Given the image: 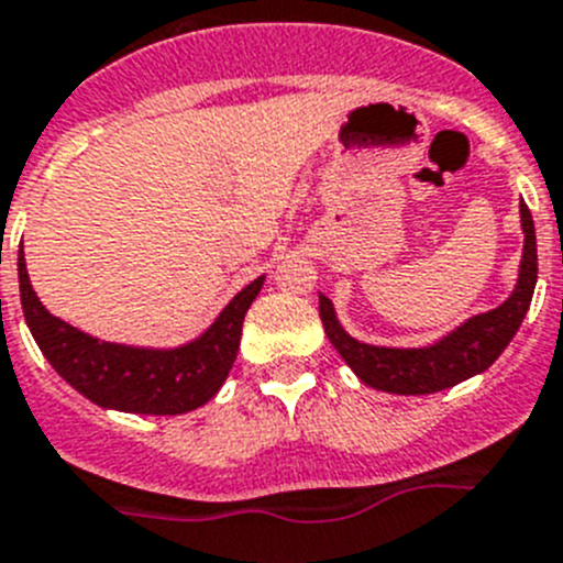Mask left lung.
Masks as SVG:
<instances>
[{
    "label": "left lung",
    "instance_id": "8db88e82",
    "mask_svg": "<svg viewBox=\"0 0 563 563\" xmlns=\"http://www.w3.org/2000/svg\"><path fill=\"white\" fill-rule=\"evenodd\" d=\"M519 220H522L525 247L519 260V276L514 292L499 307L472 316L446 332L443 338L432 340L430 345H412V349H396V345H374L352 338L338 321L334 303L323 292L321 321L327 338L338 349L345 365L363 379L368 388L385 390L399 396H424L446 390L463 383L468 376H477L494 365V360L508 349L514 334L522 327L533 301L536 278H539V256H536V229L530 209L519 203Z\"/></svg>",
    "mask_w": 563,
    "mask_h": 563
}]
</instances>
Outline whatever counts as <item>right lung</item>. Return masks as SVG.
<instances>
[{
	"instance_id": "add662e5",
	"label": "right lung",
	"mask_w": 563,
	"mask_h": 563,
	"mask_svg": "<svg viewBox=\"0 0 563 563\" xmlns=\"http://www.w3.org/2000/svg\"><path fill=\"white\" fill-rule=\"evenodd\" d=\"M265 276L242 287L198 338L169 349L100 340L60 321L35 296L19 247V292L24 321L46 363L66 383L106 410L142 416H180L214 399L236 360L242 321L260 296Z\"/></svg>"
}]
</instances>
